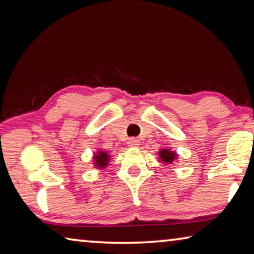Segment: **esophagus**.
Listing matches in <instances>:
<instances>
[{"mask_svg":"<svg viewBox=\"0 0 254 254\" xmlns=\"http://www.w3.org/2000/svg\"><path fill=\"white\" fill-rule=\"evenodd\" d=\"M127 144L128 148H136V147H139V145H140V141L135 139V137H132V139L127 141Z\"/></svg>","mask_w":254,"mask_h":254,"instance_id":"1","label":"esophagus"}]
</instances>
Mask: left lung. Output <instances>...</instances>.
I'll use <instances>...</instances> for the list:
<instances>
[{
    "mask_svg": "<svg viewBox=\"0 0 254 254\" xmlns=\"http://www.w3.org/2000/svg\"><path fill=\"white\" fill-rule=\"evenodd\" d=\"M159 161H161L163 165H174V162L177 161L178 154L173 150L163 148L158 151Z\"/></svg>",
    "mask_w": 254,
    "mask_h": 254,
    "instance_id": "left-lung-1",
    "label": "left lung"
}]
</instances>
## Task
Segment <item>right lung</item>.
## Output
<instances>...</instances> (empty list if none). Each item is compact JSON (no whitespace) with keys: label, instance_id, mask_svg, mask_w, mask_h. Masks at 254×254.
<instances>
[{"label":"right lung","instance_id":"1","mask_svg":"<svg viewBox=\"0 0 254 254\" xmlns=\"http://www.w3.org/2000/svg\"><path fill=\"white\" fill-rule=\"evenodd\" d=\"M111 154L109 151H104L102 149H97L96 152L93 154V166L96 169H105L110 165Z\"/></svg>","mask_w":254,"mask_h":254}]
</instances>
